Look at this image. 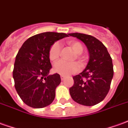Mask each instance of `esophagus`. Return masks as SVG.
Instances as JSON below:
<instances>
[{
	"label": "esophagus",
	"mask_w": 128,
	"mask_h": 128,
	"mask_svg": "<svg viewBox=\"0 0 128 128\" xmlns=\"http://www.w3.org/2000/svg\"><path fill=\"white\" fill-rule=\"evenodd\" d=\"M60 78H61L62 80H64L66 79V76H61Z\"/></svg>",
	"instance_id": "34e87169"
}]
</instances>
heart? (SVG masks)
Segmentation results:
<instances>
[{"instance_id":"1","label":"heart","mask_w":128,"mask_h":128,"mask_svg":"<svg viewBox=\"0 0 128 128\" xmlns=\"http://www.w3.org/2000/svg\"><path fill=\"white\" fill-rule=\"evenodd\" d=\"M68 44L71 47L73 51L76 53V58L79 60V61L82 63L84 59L80 56L83 51V46L79 42L76 41H70L68 42ZM61 52V46L59 42H55L50 46L49 50L48 56L50 60L52 62L58 60ZM79 70V66L76 62H67L60 60L57 62L53 66V70L55 73L60 74L62 76H69L78 72Z\"/></svg>"}]
</instances>
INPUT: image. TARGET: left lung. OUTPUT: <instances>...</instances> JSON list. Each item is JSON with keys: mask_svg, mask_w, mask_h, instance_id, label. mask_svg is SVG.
<instances>
[{"mask_svg": "<svg viewBox=\"0 0 128 128\" xmlns=\"http://www.w3.org/2000/svg\"><path fill=\"white\" fill-rule=\"evenodd\" d=\"M70 36L81 40L86 46L89 60L82 73L73 76V85L69 89L75 102L93 106L104 100L110 89L114 76L112 60L104 44L94 36L82 33H70Z\"/></svg>", "mask_w": 128, "mask_h": 128, "instance_id": "8db88e82", "label": "left lung"}]
</instances>
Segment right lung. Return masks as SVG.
Wrapping results in <instances>:
<instances>
[{
	"label": "right lung",
	"instance_id": "1",
	"mask_svg": "<svg viewBox=\"0 0 128 128\" xmlns=\"http://www.w3.org/2000/svg\"><path fill=\"white\" fill-rule=\"evenodd\" d=\"M66 36L68 34L41 33L27 39L19 49L14 62L13 78L18 94L27 105L43 108L54 100L55 89L61 78L58 73L48 76L52 68L49 50L55 42Z\"/></svg>",
	"mask_w": 128,
	"mask_h": 128
}]
</instances>
